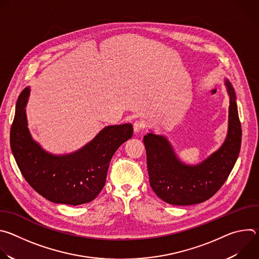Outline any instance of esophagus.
I'll return each instance as SVG.
<instances>
[{
	"label": "esophagus",
	"instance_id": "esophagus-1",
	"mask_svg": "<svg viewBox=\"0 0 259 259\" xmlns=\"http://www.w3.org/2000/svg\"><path fill=\"white\" fill-rule=\"evenodd\" d=\"M143 128H144V124H143L141 121H135V122L133 123V130H134V133L140 132Z\"/></svg>",
	"mask_w": 259,
	"mask_h": 259
}]
</instances>
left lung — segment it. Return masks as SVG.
Segmentation results:
<instances>
[{
    "mask_svg": "<svg viewBox=\"0 0 259 259\" xmlns=\"http://www.w3.org/2000/svg\"><path fill=\"white\" fill-rule=\"evenodd\" d=\"M226 86L230 96L228 134L219 149L201 163L184 164L167 137L153 132L144 135L150 184L164 202L177 206L205 202L223 187L233 170L241 149L242 129L234 87L227 79Z\"/></svg>",
    "mask_w": 259,
    "mask_h": 259,
    "instance_id": "obj_1",
    "label": "left lung"
}]
</instances>
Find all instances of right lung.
Returning a JSON list of instances; mask_svg holds the SVG:
<instances>
[{
  "instance_id": "add662e5",
  "label": "right lung",
  "mask_w": 259,
  "mask_h": 259,
  "mask_svg": "<svg viewBox=\"0 0 259 259\" xmlns=\"http://www.w3.org/2000/svg\"><path fill=\"white\" fill-rule=\"evenodd\" d=\"M29 91L24 88L18 97L10 131L11 150L21 174L50 202L77 206L93 201L104 187L114 154L132 137V125L106 126L80 150L53 155L32 139L27 127Z\"/></svg>"
}]
</instances>
